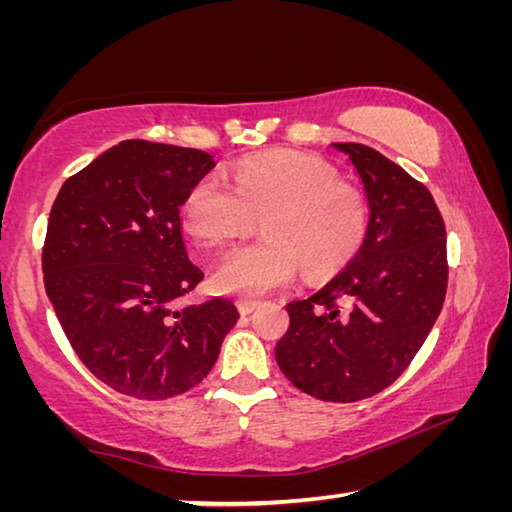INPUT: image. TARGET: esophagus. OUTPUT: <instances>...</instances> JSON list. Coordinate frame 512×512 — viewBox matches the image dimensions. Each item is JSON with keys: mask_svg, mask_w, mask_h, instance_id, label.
<instances>
[{"mask_svg": "<svg viewBox=\"0 0 512 512\" xmlns=\"http://www.w3.org/2000/svg\"><path fill=\"white\" fill-rule=\"evenodd\" d=\"M237 307H239V314H241V316H248V314H253V311L259 307V300L239 298V300H237Z\"/></svg>", "mask_w": 512, "mask_h": 512, "instance_id": "1", "label": "esophagus"}]
</instances>
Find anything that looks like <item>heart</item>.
<instances>
[{"label":"heart","instance_id":"heart-1","mask_svg":"<svg viewBox=\"0 0 512 512\" xmlns=\"http://www.w3.org/2000/svg\"><path fill=\"white\" fill-rule=\"evenodd\" d=\"M262 215L266 237L232 250L216 266V291L264 296L289 284L300 264L307 280H327L352 262L370 225L361 189L305 153L248 158L232 173V187L205 176L183 203L187 230L207 246L244 237Z\"/></svg>","mask_w":512,"mask_h":512}]
</instances>
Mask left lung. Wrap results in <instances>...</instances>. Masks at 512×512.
I'll return each mask as SVG.
<instances>
[{
  "label": "left lung",
  "instance_id": "left-lung-1",
  "mask_svg": "<svg viewBox=\"0 0 512 512\" xmlns=\"http://www.w3.org/2000/svg\"><path fill=\"white\" fill-rule=\"evenodd\" d=\"M357 169L370 207L352 262L305 300L287 305L275 345L293 386L323 402H359L409 368L443 309L447 237L420 180L366 144H334Z\"/></svg>",
  "mask_w": 512,
  "mask_h": 512
}]
</instances>
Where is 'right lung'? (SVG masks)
Returning a JSON list of instances; mask_svg holds the SVG:
<instances>
[{
    "label": "right lung",
    "instance_id": "add662e5",
    "mask_svg": "<svg viewBox=\"0 0 512 512\" xmlns=\"http://www.w3.org/2000/svg\"><path fill=\"white\" fill-rule=\"evenodd\" d=\"M210 153L126 140L65 180L42 246L45 289L94 377L137 400L201 384L239 320L232 300L173 309L203 271L189 262L180 205Z\"/></svg>",
    "mask_w": 512,
    "mask_h": 512
}]
</instances>
